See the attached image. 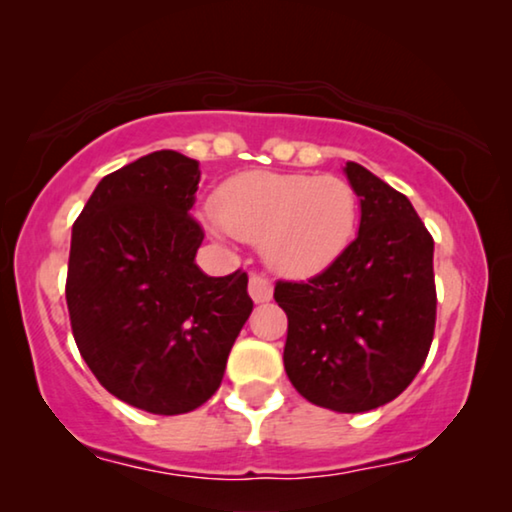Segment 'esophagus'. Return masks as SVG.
<instances>
[{
    "label": "esophagus",
    "instance_id": "esophagus-1",
    "mask_svg": "<svg viewBox=\"0 0 512 512\" xmlns=\"http://www.w3.org/2000/svg\"><path fill=\"white\" fill-rule=\"evenodd\" d=\"M249 296L254 298V303H268V300H272V284L265 277L251 275L249 277Z\"/></svg>",
    "mask_w": 512,
    "mask_h": 512
}]
</instances>
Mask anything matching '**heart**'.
Wrapping results in <instances>:
<instances>
[{
    "instance_id": "1",
    "label": "heart",
    "mask_w": 512,
    "mask_h": 512,
    "mask_svg": "<svg viewBox=\"0 0 512 512\" xmlns=\"http://www.w3.org/2000/svg\"><path fill=\"white\" fill-rule=\"evenodd\" d=\"M214 209L228 233L263 244L265 263L284 277L331 268L354 240L359 219L356 193L345 179L270 170L226 181Z\"/></svg>"
}]
</instances>
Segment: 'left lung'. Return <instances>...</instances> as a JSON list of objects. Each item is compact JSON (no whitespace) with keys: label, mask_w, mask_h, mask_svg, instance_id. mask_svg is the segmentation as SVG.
Masks as SVG:
<instances>
[{"label":"left lung","mask_w":512,"mask_h":512,"mask_svg":"<svg viewBox=\"0 0 512 512\" xmlns=\"http://www.w3.org/2000/svg\"><path fill=\"white\" fill-rule=\"evenodd\" d=\"M345 174L361 205L359 235L307 282H277L289 317L284 368L307 401L368 412L415 380L436 328L433 237L415 207L359 163Z\"/></svg>","instance_id":"obj_1"}]
</instances>
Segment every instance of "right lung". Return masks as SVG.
<instances>
[{"instance_id":"right-lung-1","label":"right lung","mask_w":512,"mask_h":512,"mask_svg":"<svg viewBox=\"0 0 512 512\" xmlns=\"http://www.w3.org/2000/svg\"><path fill=\"white\" fill-rule=\"evenodd\" d=\"M198 160L153 151L95 186L72 228L67 307L76 347L109 394L153 415L214 396L247 324V272L198 268Z\"/></svg>"}]
</instances>
